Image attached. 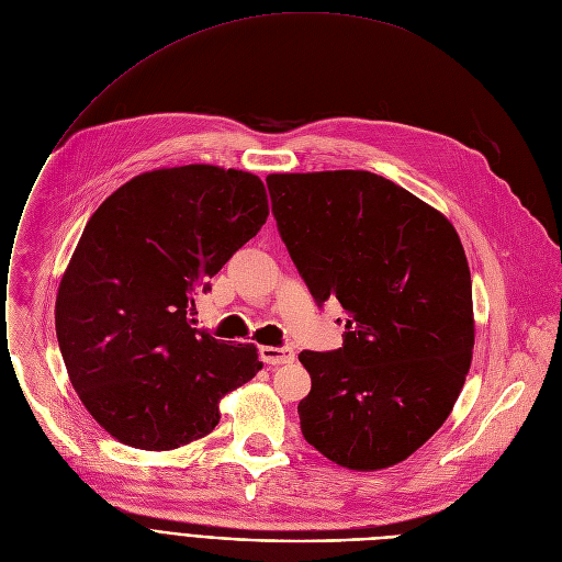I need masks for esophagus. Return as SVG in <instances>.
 Masks as SVG:
<instances>
[{"instance_id":"esophagus-1","label":"esophagus","mask_w":562,"mask_h":562,"mask_svg":"<svg viewBox=\"0 0 562 562\" xmlns=\"http://www.w3.org/2000/svg\"><path fill=\"white\" fill-rule=\"evenodd\" d=\"M261 360L266 364H290L294 360V351L290 347H261Z\"/></svg>"}]
</instances>
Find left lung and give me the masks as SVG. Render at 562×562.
I'll use <instances>...</instances> for the list:
<instances>
[{
    "mask_svg": "<svg viewBox=\"0 0 562 562\" xmlns=\"http://www.w3.org/2000/svg\"><path fill=\"white\" fill-rule=\"evenodd\" d=\"M272 213L299 274L347 319L341 349L301 351V431L326 459L382 470L450 416L472 347V283L441 211L369 170L272 172Z\"/></svg>",
    "mask_w": 562,
    "mask_h": 562,
    "instance_id": "obj_1",
    "label": "left lung"
}]
</instances>
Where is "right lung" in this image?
<instances>
[{"label":"right lung","instance_id":"right-lung-1","mask_svg":"<svg viewBox=\"0 0 562 562\" xmlns=\"http://www.w3.org/2000/svg\"><path fill=\"white\" fill-rule=\"evenodd\" d=\"M247 170L142 172L85 225L56 296V335L82 405L119 443L176 450L206 437L221 401L261 371L254 344L193 328L195 294L268 221Z\"/></svg>","mask_w":562,"mask_h":562}]
</instances>
